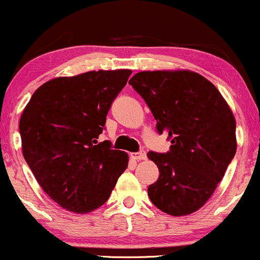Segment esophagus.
<instances>
[{
    "label": "esophagus",
    "mask_w": 260,
    "mask_h": 260,
    "mask_svg": "<svg viewBox=\"0 0 260 260\" xmlns=\"http://www.w3.org/2000/svg\"><path fill=\"white\" fill-rule=\"evenodd\" d=\"M131 158H133V160H136V161L146 160V152H145V151H140V152L131 153Z\"/></svg>",
    "instance_id": "34e87169"
}]
</instances>
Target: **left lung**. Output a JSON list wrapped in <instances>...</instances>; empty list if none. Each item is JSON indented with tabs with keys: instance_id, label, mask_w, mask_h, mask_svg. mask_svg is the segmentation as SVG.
Returning <instances> with one entry per match:
<instances>
[{
	"instance_id": "left-lung-1",
	"label": "left lung",
	"mask_w": 260,
	"mask_h": 260,
	"mask_svg": "<svg viewBox=\"0 0 260 260\" xmlns=\"http://www.w3.org/2000/svg\"><path fill=\"white\" fill-rule=\"evenodd\" d=\"M129 84L166 133L170 151H150L160 176L149 186L153 205L171 216L196 212L208 201L237 150L236 120L218 89L189 71L140 72Z\"/></svg>"
}]
</instances>
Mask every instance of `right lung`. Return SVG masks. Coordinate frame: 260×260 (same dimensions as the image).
<instances>
[{
	"label": "right lung",
	"mask_w": 260,
	"mask_h": 260,
	"mask_svg": "<svg viewBox=\"0 0 260 260\" xmlns=\"http://www.w3.org/2000/svg\"><path fill=\"white\" fill-rule=\"evenodd\" d=\"M131 71L55 78L35 91L19 120L22 151L43 191L60 207L88 213L104 205L127 155L98 142Z\"/></svg>",
	"instance_id": "1"
}]
</instances>
